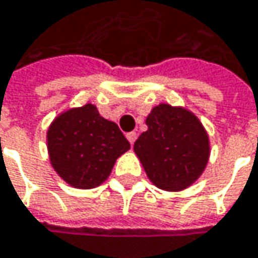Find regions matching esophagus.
<instances>
[{
  "instance_id": "esophagus-1",
  "label": "esophagus",
  "mask_w": 258,
  "mask_h": 258,
  "mask_svg": "<svg viewBox=\"0 0 258 258\" xmlns=\"http://www.w3.org/2000/svg\"><path fill=\"white\" fill-rule=\"evenodd\" d=\"M127 139H128V142L131 143V145H134V142L137 140V134H136L134 131H131V133L127 134Z\"/></svg>"
}]
</instances>
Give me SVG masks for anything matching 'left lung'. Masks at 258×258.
<instances>
[{"label":"left lung","mask_w":258,"mask_h":258,"mask_svg":"<svg viewBox=\"0 0 258 258\" xmlns=\"http://www.w3.org/2000/svg\"><path fill=\"white\" fill-rule=\"evenodd\" d=\"M146 125L134 152L149 180L168 192L195 183L210 158V139L198 118L184 107L161 103L148 115Z\"/></svg>","instance_id":"1"}]
</instances>
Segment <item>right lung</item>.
I'll list each match as a JSON object with an SVG mask.
<instances>
[{
	"label": "right lung",
	"mask_w": 258,
	"mask_h": 258,
	"mask_svg": "<svg viewBox=\"0 0 258 258\" xmlns=\"http://www.w3.org/2000/svg\"><path fill=\"white\" fill-rule=\"evenodd\" d=\"M47 148L54 171L68 184L93 189L109 177L116 159L130 149L118 125L91 103L72 107L51 122Z\"/></svg>",
	"instance_id": "add662e5"
}]
</instances>
